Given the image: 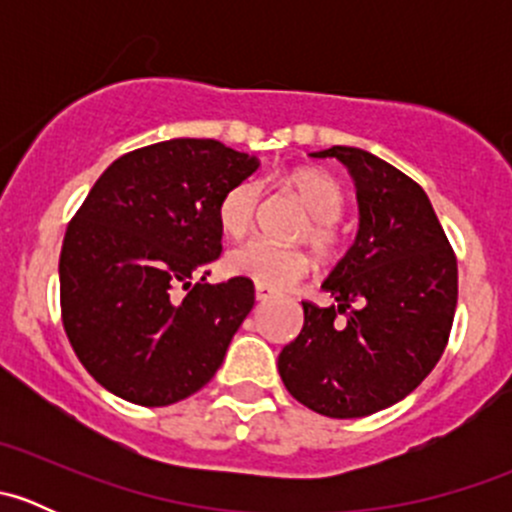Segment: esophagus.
Returning <instances> with one entry per match:
<instances>
[{
  "instance_id": "obj_1",
  "label": "esophagus",
  "mask_w": 512,
  "mask_h": 512,
  "mask_svg": "<svg viewBox=\"0 0 512 512\" xmlns=\"http://www.w3.org/2000/svg\"><path fill=\"white\" fill-rule=\"evenodd\" d=\"M255 297H257V302H267V299H272V289L257 285L255 287Z\"/></svg>"
}]
</instances>
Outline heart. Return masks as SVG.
Returning <instances> with one entry per match:
<instances>
[{
	"instance_id": "obj_1",
	"label": "heart",
	"mask_w": 512,
	"mask_h": 512,
	"mask_svg": "<svg viewBox=\"0 0 512 512\" xmlns=\"http://www.w3.org/2000/svg\"><path fill=\"white\" fill-rule=\"evenodd\" d=\"M285 188L307 210V220L297 227V240L307 242L322 262L342 255L344 237L337 220L344 213V190L337 178L317 168H294L282 178ZM260 210V185L242 180L227 188L218 203V225L227 237H242L252 230ZM227 272L245 277L267 289H287L304 280L312 260L299 247L275 245L267 240H247L227 252Z\"/></svg>"
}]
</instances>
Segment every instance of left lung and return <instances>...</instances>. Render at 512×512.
Here are the masks:
<instances>
[{"label":"left lung","mask_w":512,"mask_h":512,"mask_svg":"<svg viewBox=\"0 0 512 512\" xmlns=\"http://www.w3.org/2000/svg\"><path fill=\"white\" fill-rule=\"evenodd\" d=\"M312 156L349 168L359 232L322 285L334 304L302 302L304 327L277 369L307 409L371 416L409 396L441 359L456 314L458 262L416 180L361 148Z\"/></svg>","instance_id":"1"}]
</instances>
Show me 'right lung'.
Returning a JSON list of instances; mask_svg holds the SVG:
<instances>
[{
    "mask_svg": "<svg viewBox=\"0 0 512 512\" xmlns=\"http://www.w3.org/2000/svg\"><path fill=\"white\" fill-rule=\"evenodd\" d=\"M257 165L220 141L173 138L113 160L96 180L66 227L59 292L66 337L103 389L168 406L220 369L255 285L205 282L223 252L218 203Z\"/></svg>",
    "mask_w": 512,
    "mask_h": 512,
    "instance_id": "add662e5",
    "label": "right lung"
}]
</instances>
